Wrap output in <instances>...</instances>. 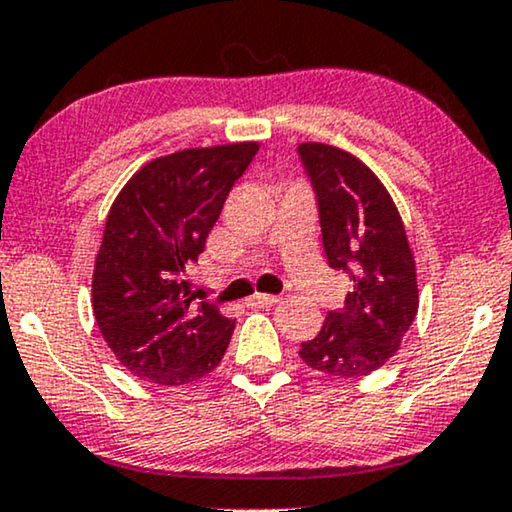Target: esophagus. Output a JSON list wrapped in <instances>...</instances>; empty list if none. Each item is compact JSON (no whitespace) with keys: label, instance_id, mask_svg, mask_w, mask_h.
I'll return each mask as SVG.
<instances>
[{"label":"esophagus","instance_id":"34e87169","mask_svg":"<svg viewBox=\"0 0 512 512\" xmlns=\"http://www.w3.org/2000/svg\"><path fill=\"white\" fill-rule=\"evenodd\" d=\"M277 301H280V298L277 296H270V294H254L247 301V305L249 308H272V305H275Z\"/></svg>","mask_w":512,"mask_h":512}]
</instances>
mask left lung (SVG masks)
I'll return each mask as SVG.
<instances>
[{
	"label": "left lung",
	"mask_w": 512,
	"mask_h": 512,
	"mask_svg": "<svg viewBox=\"0 0 512 512\" xmlns=\"http://www.w3.org/2000/svg\"><path fill=\"white\" fill-rule=\"evenodd\" d=\"M298 157L315 190L329 268L353 280L343 308L329 310L298 355L322 374L367 376L397 353L416 317L414 254L393 197L360 159L324 143H301Z\"/></svg>",
	"instance_id": "1"
}]
</instances>
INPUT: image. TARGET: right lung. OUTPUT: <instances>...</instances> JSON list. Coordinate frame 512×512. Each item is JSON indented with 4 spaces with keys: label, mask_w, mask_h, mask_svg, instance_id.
Instances as JSON below:
<instances>
[{
    "label": "right lung",
    "mask_w": 512,
    "mask_h": 512,
    "mask_svg": "<svg viewBox=\"0 0 512 512\" xmlns=\"http://www.w3.org/2000/svg\"><path fill=\"white\" fill-rule=\"evenodd\" d=\"M258 143L190 148L131 176L105 221L94 315L126 371L183 386L218 367L235 322L185 280Z\"/></svg>",
    "instance_id": "1"
}]
</instances>
